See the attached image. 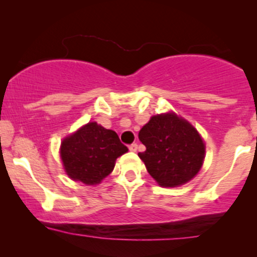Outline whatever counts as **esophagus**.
Here are the masks:
<instances>
[{
    "label": "esophagus",
    "instance_id": "obj_1",
    "mask_svg": "<svg viewBox=\"0 0 257 257\" xmlns=\"http://www.w3.org/2000/svg\"><path fill=\"white\" fill-rule=\"evenodd\" d=\"M128 149H130V151H131V152H137V150H138V145H137L136 143L131 144V145L128 146Z\"/></svg>",
    "mask_w": 257,
    "mask_h": 257
}]
</instances>
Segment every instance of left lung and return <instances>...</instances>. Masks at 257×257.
<instances>
[{
	"label": "left lung",
	"instance_id": "obj_1",
	"mask_svg": "<svg viewBox=\"0 0 257 257\" xmlns=\"http://www.w3.org/2000/svg\"><path fill=\"white\" fill-rule=\"evenodd\" d=\"M139 139L146 151L138 156L160 186L186 184L202 166L205 144L198 131L177 114L154 115L140 130Z\"/></svg>",
	"mask_w": 257,
	"mask_h": 257
}]
</instances>
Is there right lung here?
I'll return each mask as SVG.
<instances>
[{"instance_id":"add662e5","label":"right lung","mask_w":257,"mask_h":257,"mask_svg":"<svg viewBox=\"0 0 257 257\" xmlns=\"http://www.w3.org/2000/svg\"><path fill=\"white\" fill-rule=\"evenodd\" d=\"M127 151L114 131L89 122L63 140L61 157L70 178L96 185L113 171L115 159Z\"/></svg>"}]
</instances>
